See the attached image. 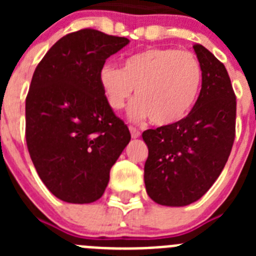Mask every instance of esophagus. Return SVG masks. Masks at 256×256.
I'll use <instances>...</instances> for the list:
<instances>
[{"label": "esophagus", "instance_id": "obj_1", "mask_svg": "<svg viewBox=\"0 0 256 256\" xmlns=\"http://www.w3.org/2000/svg\"><path fill=\"white\" fill-rule=\"evenodd\" d=\"M130 134H132V138H138L140 136H141V132H140L137 128H134V126H130Z\"/></svg>", "mask_w": 256, "mask_h": 256}]
</instances>
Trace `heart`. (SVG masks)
Masks as SVG:
<instances>
[{
	"mask_svg": "<svg viewBox=\"0 0 256 256\" xmlns=\"http://www.w3.org/2000/svg\"><path fill=\"white\" fill-rule=\"evenodd\" d=\"M202 69L196 55L174 48H148L126 58L122 69L105 65L98 82L108 106L122 110L134 94L130 118L150 116L155 126H169L186 116L196 102Z\"/></svg>",
	"mask_w": 256,
	"mask_h": 256,
	"instance_id": "b5f03b06",
	"label": "heart"
}]
</instances>
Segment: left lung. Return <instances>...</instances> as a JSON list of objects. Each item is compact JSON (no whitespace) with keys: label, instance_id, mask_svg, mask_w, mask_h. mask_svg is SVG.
I'll return each instance as SVG.
<instances>
[{"label":"left lung","instance_id":"8db88e82","mask_svg":"<svg viewBox=\"0 0 256 256\" xmlns=\"http://www.w3.org/2000/svg\"><path fill=\"white\" fill-rule=\"evenodd\" d=\"M202 69L198 98L186 118L142 133L148 195L165 206L198 201L216 182L236 136V94L227 69L204 46L194 44Z\"/></svg>","mask_w":256,"mask_h":256}]
</instances>
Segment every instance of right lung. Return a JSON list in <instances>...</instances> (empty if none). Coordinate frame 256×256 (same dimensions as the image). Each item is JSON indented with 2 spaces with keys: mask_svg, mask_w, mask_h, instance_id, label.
Returning <instances> with one entry per match:
<instances>
[{
  "mask_svg": "<svg viewBox=\"0 0 256 256\" xmlns=\"http://www.w3.org/2000/svg\"><path fill=\"white\" fill-rule=\"evenodd\" d=\"M126 37L86 28L47 51L26 100V138L38 176L58 198L90 204L105 192L110 169L130 141L98 82L106 58Z\"/></svg>",
  "mask_w": 256,
  "mask_h": 256,
  "instance_id": "right-lung-1",
  "label": "right lung"
}]
</instances>
